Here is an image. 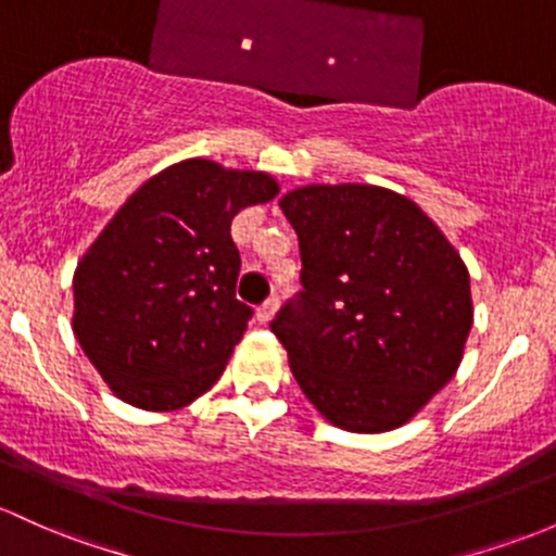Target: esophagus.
<instances>
[{
  "label": "esophagus",
  "instance_id": "obj_1",
  "mask_svg": "<svg viewBox=\"0 0 556 556\" xmlns=\"http://www.w3.org/2000/svg\"><path fill=\"white\" fill-rule=\"evenodd\" d=\"M278 304H280V302L276 300V296H273V300H267L265 304H262L260 309H256V320H260L262 326L270 324V320L276 318V313H278Z\"/></svg>",
  "mask_w": 556,
  "mask_h": 556
}]
</instances>
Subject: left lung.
I'll return each instance as SVG.
<instances>
[{
	"mask_svg": "<svg viewBox=\"0 0 556 556\" xmlns=\"http://www.w3.org/2000/svg\"><path fill=\"white\" fill-rule=\"evenodd\" d=\"M302 291L270 328L309 403L348 432L405 424L456 374L471 328L469 270L438 225L376 185L280 199Z\"/></svg>",
	"mask_w": 556,
	"mask_h": 556,
	"instance_id": "1",
	"label": "left lung"
}]
</instances>
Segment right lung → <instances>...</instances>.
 Segmentation results:
<instances>
[{
	"mask_svg": "<svg viewBox=\"0 0 556 556\" xmlns=\"http://www.w3.org/2000/svg\"><path fill=\"white\" fill-rule=\"evenodd\" d=\"M276 195L265 172L188 159L113 214L74 273V333L113 395L175 410L219 379L254 313L230 223Z\"/></svg>",
	"mask_w": 556,
	"mask_h": 556,
	"instance_id": "obj_1",
	"label": "right lung"
}]
</instances>
